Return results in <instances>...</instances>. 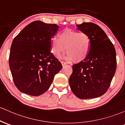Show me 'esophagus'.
<instances>
[{"instance_id": "esophagus-1", "label": "esophagus", "mask_w": 125, "mask_h": 125, "mask_svg": "<svg viewBox=\"0 0 125 125\" xmlns=\"http://www.w3.org/2000/svg\"><path fill=\"white\" fill-rule=\"evenodd\" d=\"M61 63H62V66L66 65V63L65 62H63V61H61Z\"/></svg>"}]
</instances>
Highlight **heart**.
Masks as SVG:
<instances>
[{
  "label": "heart",
  "mask_w": 125,
  "mask_h": 125,
  "mask_svg": "<svg viewBox=\"0 0 125 125\" xmlns=\"http://www.w3.org/2000/svg\"><path fill=\"white\" fill-rule=\"evenodd\" d=\"M59 39L53 37L50 40L51 52L58 57L66 51V59L75 62H81L87 57L91 49V39L85 32L65 29L59 34Z\"/></svg>",
  "instance_id": "obj_1"
}]
</instances>
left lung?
<instances>
[{"instance_id":"obj_1","label":"left lung","mask_w":125,"mask_h":125,"mask_svg":"<svg viewBox=\"0 0 125 125\" xmlns=\"http://www.w3.org/2000/svg\"><path fill=\"white\" fill-rule=\"evenodd\" d=\"M77 26L78 30L90 36L91 49L83 61L72 65L70 87L73 94L81 99L97 98L106 93L116 72V50L98 25L83 22Z\"/></svg>"}]
</instances>
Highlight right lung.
<instances>
[{
	"label": "right lung",
	"instance_id": "1",
	"mask_svg": "<svg viewBox=\"0 0 125 125\" xmlns=\"http://www.w3.org/2000/svg\"><path fill=\"white\" fill-rule=\"evenodd\" d=\"M58 28L56 24L35 21L13 39L9 67L15 85L22 93L32 96L43 94L62 68L50 52V40Z\"/></svg>",
	"mask_w": 125,
	"mask_h": 125
}]
</instances>
